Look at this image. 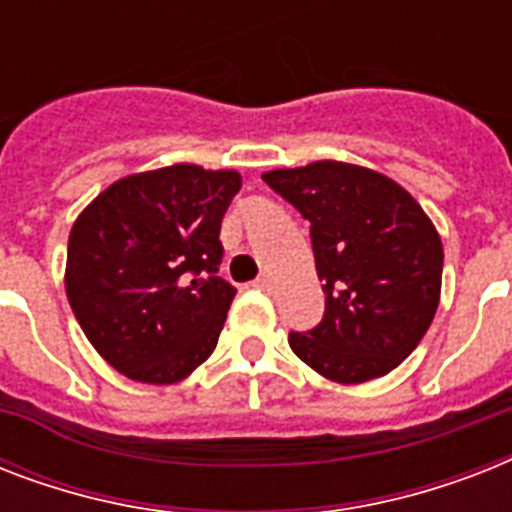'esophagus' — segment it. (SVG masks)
<instances>
[{"label": "esophagus", "instance_id": "34e87169", "mask_svg": "<svg viewBox=\"0 0 512 512\" xmlns=\"http://www.w3.org/2000/svg\"><path fill=\"white\" fill-rule=\"evenodd\" d=\"M257 287L263 289V292H273V279L271 276H260V279H257Z\"/></svg>", "mask_w": 512, "mask_h": 512}]
</instances>
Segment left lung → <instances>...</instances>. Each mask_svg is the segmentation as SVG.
I'll use <instances>...</instances> for the list:
<instances>
[{
  "mask_svg": "<svg viewBox=\"0 0 512 512\" xmlns=\"http://www.w3.org/2000/svg\"><path fill=\"white\" fill-rule=\"evenodd\" d=\"M263 180L311 223L324 319L292 332L300 361L340 385L393 372L428 332L441 300L444 247L406 188L345 162L271 170Z\"/></svg>",
  "mask_w": 512,
  "mask_h": 512,
  "instance_id": "left-lung-1",
  "label": "left lung"
}]
</instances>
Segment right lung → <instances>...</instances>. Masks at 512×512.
<instances>
[{
  "label": "right lung",
  "mask_w": 512,
  "mask_h": 512,
  "mask_svg": "<svg viewBox=\"0 0 512 512\" xmlns=\"http://www.w3.org/2000/svg\"><path fill=\"white\" fill-rule=\"evenodd\" d=\"M239 188L236 170L172 164L116 180L76 217L68 303L116 372L172 385L212 356L236 295L217 265Z\"/></svg>",
  "instance_id": "add662e5"
}]
</instances>
